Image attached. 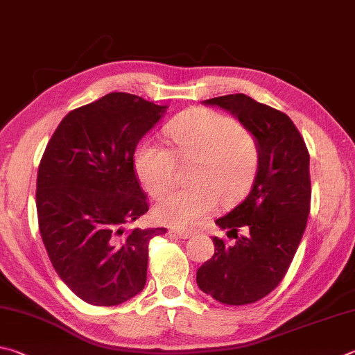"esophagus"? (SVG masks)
I'll use <instances>...</instances> for the list:
<instances>
[{
	"mask_svg": "<svg viewBox=\"0 0 355 355\" xmlns=\"http://www.w3.org/2000/svg\"><path fill=\"white\" fill-rule=\"evenodd\" d=\"M168 234L174 235V237L182 239V240H187V239H190V237H193V234H191V232H187V231H178V229H171V231L168 232Z\"/></svg>",
	"mask_w": 355,
	"mask_h": 355,
	"instance_id": "34e87169",
	"label": "esophagus"
}]
</instances>
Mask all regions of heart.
<instances>
[{"mask_svg":"<svg viewBox=\"0 0 355 355\" xmlns=\"http://www.w3.org/2000/svg\"><path fill=\"white\" fill-rule=\"evenodd\" d=\"M171 151L145 141L135 153V171L149 195L160 196L176 181L178 164H193L190 189L165 195L154 209L157 221L190 229L215 214L218 198L234 202L251 187L260 165V145L232 116L193 109L168 128Z\"/></svg>","mask_w":355,"mask_h":355,"instance_id":"obj_1","label":"heart"}]
</instances>
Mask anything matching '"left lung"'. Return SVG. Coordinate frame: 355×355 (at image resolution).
Returning <instances> with one entry per match:
<instances>
[{
    "label": "left lung",
    "mask_w": 355,
    "mask_h": 355,
    "mask_svg": "<svg viewBox=\"0 0 355 355\" xmlns=\"http://www.w3.org/2000/svg\"><path fill=\"white\" fill-rule=\"evenodd\" d=\"M239 118L257 137L260 165L248 196L215 223L234 243L214 237L215 254L198 268L204 293L227 306L270 295L287 272L310 212V155L300 130L284 112L243 93L202 101ZM241 230L243 236H239Z\"/></svg>",
    "instance_id": "left-lung-1"
}]
</instances>
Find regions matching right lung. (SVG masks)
Segmentation results:
<instances>
[{
    "label": "right lung",
    "instance_id": "obj_1",
    "mask_svg": "<svg viewBox=\"0 0 355 355\" xmlns=\"http://www.w3.org/2000/svg\"><path fill=\"white\" fill-rule=\"evenodd\" d=\"M165 110L130 93H109L65 115L43 153L35 191L43 245L67 287L92 306L139 295L149 240L166 232L123 227L148 212L134 153Z\"/></svg>",
    "mask_w": 355,
    "mask_h": 355
}]
</instances>
